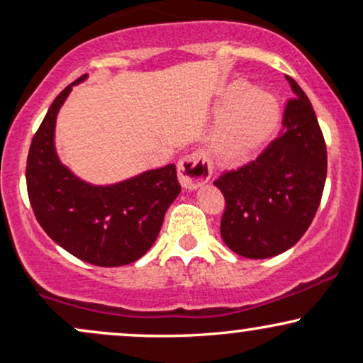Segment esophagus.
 <instances>
[{
    "label": "esophagus",
    "instance_id": "34e87169",
    "mask_svg": "<svg viewBox=\"0 0 363 363\" xmlns=\"http://www.w3.org/2000/svg\"><path fill=\"white\" fill-rule=\"evenodd\" d=\"M179 182L187 191L198 189L211 177V164L203 153H191L177 164Z\"/></svg>",
    "mask_w": 363,
    "mask_h": 363
}]
</instances>
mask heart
I'll use <instances>...</instances> for the list:
<instances>
[{
    "label": "heart",
    "mask_w": 363,
    "mask_h": 363,
    "mask_svg": "<svg viewBox=\"0 0 363 363\" xmlns=\"http://www.w3.org/2000/svg\"><path fill=\"white\" fill-rule=\"evenodd\" d=\"M227 107H235L223 138L228 157L245 155L264 143L280 119V107L273 95L262 90L249 91L245 85L232 86Z\"/></svg>",
    "instance_id": "obj_1"
}]
</instances>
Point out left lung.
<instances>
[{
    "label": "left lung",
    "mask_w": 363,
    "mask_h": 363,
    "mask_svg": "<svg viewBox=\"0 0 363 363\" xmlns=\"http://www.w3.org/2000/svg\"><path fill=\"white\" fill-rule=\"evenodd\" d=\"M283 135L251 164L215 181L225 198L220 234L230 251L266 259L301 240L318 211L328 172L326 143L312 104L286 77Z\"/></svg>",
    "instance_id": "1"
}]
</instances>
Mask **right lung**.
<instances>
[{
  "label": "right lung",
  "instance_id": "add662e5",
  "mask_svg": "<svg viewBox=\"0 0 363 363\" xmlns=\"http://www.w3.org/2000/svg\"><path fill=\"white\" fill-rule=\"evenodd\" d=\"M83 74L54 99L27 158V191L37 222L57 245L95 266H124L157 240L167 208L181 193L176 165L145 170L114 184H91L61 162L57 112Z\"/></svg>",
  "mask_w": 363,
  "mask_h": 363
}]
</instances>
